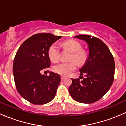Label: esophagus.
I'll return each instance as SVG.
<instances>
[{
	"mask_svg": "<svg viewBox=\"0 0 126 126\" xmlns=\"http://www.w3.org/2000/svg\"><path fill=\"white\" fill-rule=\"evenodd\" d=\"M64 79H65V77H64V76H61V80H62V81H63V80Z\"/></svg>",
	"mask_w": 126,
	"mask_h": 126,
	"instance_id": "1",
	"label": "esophagus"
}]
</instances>
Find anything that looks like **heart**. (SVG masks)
Here are the masks:
<instances>
[{
  "label": "heart",
  "instance_id": "obj_1",
  "mask_svg": "<svg viewBox=\"0 0 126 126\" xmlns=\"http://www.w3.org/2000/svg\"><path fill=\"white\" fill-rule=\"evenodd\" d=\"M64 47L67 48L72 52L71 60H74L79 64H82L85 61L86 54L82 50L80 43L75 40H68L63 43ZM48 55L52 62H57L59 60L60 47L57 43H53L48 49ZM77 68V64L75 62H60L53 66L54 72L62 76H68Z\"/></svg>",
  "mask_w": 126,
  "mask_h": 126
}]
</instances>
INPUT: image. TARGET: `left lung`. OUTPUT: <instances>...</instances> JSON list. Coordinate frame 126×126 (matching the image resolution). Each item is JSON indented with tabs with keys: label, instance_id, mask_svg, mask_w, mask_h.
I'll return each instance as SVG.
<instances>
[{
	"label": "left lung",
	"instance_id": "8db88e82",
	"mask_svg": "<svg viewBox=\"0 0 126 126\" xmlns=\"http://www.w3.org/2000/svg\"><path fill=\"white\" fill-rule=\"evenodd\" d=\"M87 42L89 56L80 69L79 78L72 79L69 88L71 97L79 102L91 104L99 101L112 85L115 76L114 58L106 44L101 39L87 35L74 36Z\"/></svg>",
	"mask_w": 126,
	"mask_h": 126
}]
</instances>
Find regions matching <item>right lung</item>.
Returning a JSON list of instances; mask_svg holds the SVG:
<instances>
[{
	"mask_svg": "<svg viewBox=\"0 0 126 126\" xmlns=\"http://www.w3.org/2000/svg\"><path fill=\"white\" fill-rule=\"evenodd\" d=\"M61 38L46 33L34 35L21 44L15 55L13 65L15 85L20 95L30 103L45 104L55 97L60 76L53 72L45 76L41 71L50 66L48 49Z\"/></svg>",
	"mask_w": 126,
	"mask_h": 126,
	"instance_id": "obj_1",
	"label": "right lung"
}]
</instances>
